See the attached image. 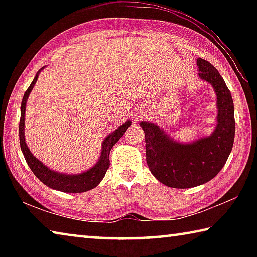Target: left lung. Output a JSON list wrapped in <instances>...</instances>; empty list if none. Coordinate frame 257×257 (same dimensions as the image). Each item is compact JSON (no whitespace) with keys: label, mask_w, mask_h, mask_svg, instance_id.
<instances>
[{"label":"left lung","mask_w":257,"mask_h":257,"mask_svg":"<svg viewBox=\"0 0 257 257\" xmlns=\"http://www.w3.org/2000/svg\"><path fill=\"white\" fill-rule=\"evenodd\" d=\"M198 76L213 86L216 94L217 124L210 136L182 144L162 128L142 121L145 133L146 162L156 179L172 188H191L213 179L231 153L234 141L233 102L219 71L202 58L197 59Z\"/></svg>","instance_id":"obj_1"}]
</instances>
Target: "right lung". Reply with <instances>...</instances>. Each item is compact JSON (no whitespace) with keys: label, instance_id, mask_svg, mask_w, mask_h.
<instances>
[{"label":"right lung","instance_id":"1","mask_svg":"<svg viewBox=\"0 0 257 257\" xmlns=\"http://www.w3.org/2000/svg\"><path fill=\"white\" fill-rule=\"evenodd\" d=\"M44 68H42L41 70H43ZM41 70L36 73L32 84L28 87V89L26 90L20 107L21 114L19 122V142L26 162L29 165L30 170L33 171L34 175L36 176L43 184L50 187L52 189L63 191V193H84V191L93 189L102 181L108 167H110V152L113 145L123 136V134L127 132V129L128 127H130L132 122L127 121V122L123 123L121 127L114 130V132H112L105 139H104L102 144L101 156H99L97 163L95 164L93 168H90L89 170L79 173V175H67V173H60L54 170H51V169L47 168L45 164H43L40 160L35 158L32 154V152L29 151L27 144H26L25 139L26 103H27L30 92H32L35 84H36L38 73L41 72Z\"/></svg>","mask_w":257,"mask_h":257}]
</instances>
